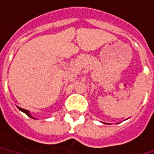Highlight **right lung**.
Listing matches in <instances>:
<instances>
[{
	"label": "right lung",
	"instance_id": "add662e5",
	"mask_svg": "<svg viewBox=\"0 0 154 154\" xmlns=\"http://www.w3.org/2000/svg\"><path fill=\"white\" fill-rule=\"evenodd\" d=\"M19 109L20 110V111H22L23 112H24V113L26 114L28 117H29V118H32L31 116H30V114H29V111H27V110H25V109H23V108H20V107H19ZM32 119H34V118H32Z\"/></svg>",
	"mask_w": 154,
	"mask_h": 154
}]
</instances>
